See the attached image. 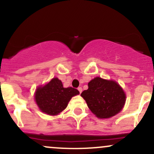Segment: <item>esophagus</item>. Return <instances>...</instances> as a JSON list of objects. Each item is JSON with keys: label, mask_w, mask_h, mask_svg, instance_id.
Segmentation results:
<instances>
[{"label": "esophagus", "mask_w": 154, "mask_h": 154, "mask_svg": "<svg viewBox=\"0 0 154 154\" xmlns=\"http://www.w3.org/2000/svg\"><path fill=\"white\" fill-rule=\"evenodd\" d=\"M77 90H78V91H79V93H82V88H81V87H79L78 88H77Z\"/></svg>", "instance_id": "esophagus-1"}]
</instances>
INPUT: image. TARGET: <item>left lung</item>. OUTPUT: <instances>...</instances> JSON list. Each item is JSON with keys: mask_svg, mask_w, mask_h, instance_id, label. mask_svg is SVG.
<instances>
[{"mask_svg": "<svg viewBox=\"0 0 154 154\" xmlns=\"http://www.w3.org/2000/svg\"><path fill=\"white\" fill-rule=\"evenodd\" d=\"M88 108L98 118L108 119L121 111L126 95L114 80L95 77L88 82V89L81 93Z\"/></svg>", "mask_w": 154, "mask_h": 154, "instance_id": "left-lung-1", "label": "left lung"}]
</instances>
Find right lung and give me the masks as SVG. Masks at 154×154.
Returning a JSON list of instances; mask_svg holds the SVG:
<instances>
[{
	"instance_id": "right-lung-1",
	"label": "right lung",
	"mask_w": 154,
	"mask_h": 154,
	"mask_svg": "<svg viewBox=\"0 0 154 154\" xmlns=\"http://www.w3.org/2000/svg\"><path fill=\"white\" fill-rule=\"evenodd\" d=\"M79 93L75 88H63L61 81L55 77L44 86L37 88L35 99L42 112L55 116L64 110L72 97Z\"/></svg>"
}]
</instances>
